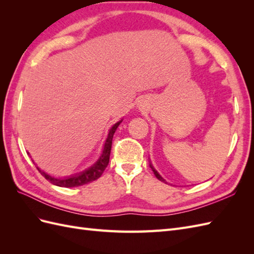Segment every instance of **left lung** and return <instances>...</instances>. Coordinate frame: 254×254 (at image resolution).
<instances>
[{
    "mask_svg": "<svg viewBox=\"0 0 254 254\" xmlns=\"http://www.w3.org/2000/svg\"><path fill=\"white\" fill-rule=\"evenodd\" d=\"M150 167H151V170H152V172H153V174H155V176L157 177V178L160 180V181H164L165 182V180L162 178V177H161L159 174H158V172L155 170V168H153L151 165H150Z\"/></svg>",
    "mask_w": 254,
    "mask_h": 254,
    "instance_id": "left-lung-1",
    "label": "left lung"
}]
</instances>
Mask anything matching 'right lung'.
I'll list each match as a JSON object with an SVG mask.
<instances>
[{
    "mask_svg": "<svg viewBox=\"0 0 254 254\" xmlns=\"http://www.w3.org/2000/svg\"><path fill=\"white\" fill-rule=\"evenodd\" d=\"M120 123L121 122L117 123V124H115L110 129L108 137H107V141L105 143V148L103 151V155L101 156V158H99L97 162L93 166L88 168V170L83 171L79 174H76L74 176L67 177V178H64V179L54 178V177H51V176L45 174L44 172H42L39 167H37L38 171H39L44 178L49 180L51 183L55 184V186H57V187H63V188L80 187V186H83V184H87V183H90L92 181L98 179L99 177L103 175L107 165H108V163H109L110 151H111V146H112V137H113L115 130H117V128L119 127Z\"/></svg>",
    "mask_w": 254,
    "mask_h": 254,
    "instance_id": "right-lung-1",
    "label": "right lung"
}]
</instances>
